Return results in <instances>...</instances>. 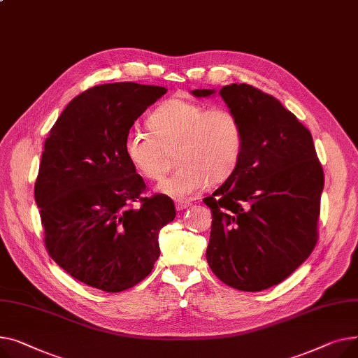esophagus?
I'll list each match as a JSON object with an SVG mask.
<instances>
[{"mask_svg": "<svg viewBox=\"0 0 358 358\" xmlns=\"http://www.w3.org/2000/svg\"><path fill=\"white\" fill-rule=\"evenodd\" d=\"M189 205H191V202L185 201V199H176V202H175V206L178 211H183V209H186Z\"/></svg>", "mask_w": 358, "mask_h": 358, "instance_id": "34e87169", "label": "esophagus"}]
</instances>
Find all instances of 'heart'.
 I'll return each instance as SVG.
<instances>
[{"instance_id":"1","label":"heart","mask_w":358,"mask_h":358,"mask_svg":"<svg viewBox=\"0 0 358 358\" xmlns=\"http://www.w3.org/2000/svg\"><path fill=\"white\" fill-rule=\"evenodd\" d=\"M149 127L152 133L129 131L124 155L141 176L157 180L166 173L171 152L176 149L179 166L157 185V191L171 198H191L211 176H229L241 159V125L227 108H208L201 102L175 96L150 114Z\"/></svg>"}]
</instances>
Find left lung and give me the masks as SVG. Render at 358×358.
Wrapping results in <instances>:
<instances>
[{
  "instance_id": "8db88e82",
  "label": "left lung",
  "mask_w": 358,
  "mask_h": 358,
  "mask_svg": "<svg viewBox=\"0 0 358 358\" xmlns=\"http://www.w3.org/2000/svg\"><path fill=\"white\" fill-rule=\"evenodd\" d=\"M218 95L240 121L243 153L203 199L213 213L206 260L225 285L260 292L289 278L317 244L324 172L309 130L275 96L247 83Z\"/></svg>"
}]
</instances>
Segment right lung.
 Wrapping results in <instances>:
<instances>
[{"label": "right lung", "instance_id": "obj_1", "mask_svg": "<svg viewBox=\"0 0 358 358\" xmlns=\"http://www.w3.org/2000/svg\"><path fill=\"white\" fill-rule=\"evenodd\" d=\"M166 91L136 82L94 87L68 103L45 141L34 198L46 248L72 278L103 292L149 275L160 229L176 217L169 196H140L144 180L124 155L134 121Z\"/></svg>", "mask_w": 358, "mask_h": 358}]
</instances>
